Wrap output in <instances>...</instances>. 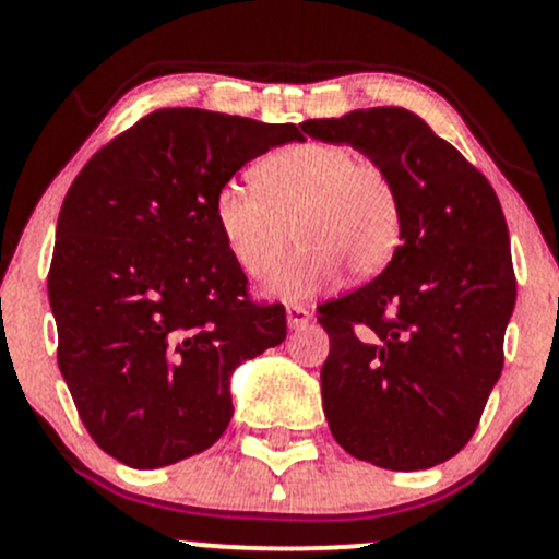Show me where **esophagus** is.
<instances>
[{
	"instance_id": "esophagus-1",
	"label": "esophagus",
	"mask_w": 559,
	"mask_h": 559,
	"mask_svg": "<svg viewBox=\"0 0 559 559\" xmlns=\"http://www.w3.org/2000/svg\"><path fill=\"white\" fill-rule=\"evenodd\" d=\"M286 318L292 329H305L310 323V310L301 305H286Z\"/></svg>"
}]
</instances>
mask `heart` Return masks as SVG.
<instances>
[{"label":"heart","instance_id":"heart-1","mask_svg":"<svg viewBox=\"0 0 559 559\" xmlns=\"http://www.w3.org/2000/svg\"><path fill=\"white\" fill-rule=\"evenodd\" d=\"M258 183L228 181L213 202L223 243L252 278H267L297 239L305 249L271 281V292L299 299L342 275L381 273L402 239V199L381 165L346 144L305 141L262 159Z\"/></svg>","mask_w":559,"mask_h":559}]
</instances>
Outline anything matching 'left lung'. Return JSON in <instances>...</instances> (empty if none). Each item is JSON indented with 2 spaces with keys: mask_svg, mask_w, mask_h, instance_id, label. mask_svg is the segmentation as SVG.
I'll return each instance as SVG.
<instances>
[{
  "mask_svg": "<svg viewBox=\"0 0 559 559\" xmlns=\"http://www.w3.org/2000/svg\"><path fill=\"white\" fill-rule=\"evenodd\" d=\"M301 131L355 146L402 199V243L383 273L318 307L331 342L320 391L333 439L386 471L447 463L476 433L502 376L515 310L499 199L404 107L305 120Z\"/></svg>",
  "mask_w": 559,
  "mask_h": 559,
  "instance_id": "obj_1",
  "label": "left lung"
}]
</instances>
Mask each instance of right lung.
I'll return each instance as SVG.
<instances>
[{"instance_id":"add662e5","label":"right lung","mask_w":559,"mask_h":559,"mask_svg":"<svg viewBox=\"0 0 559 559\" xmlns=\"http://www.w3.org/2000/svg\"><path fill=\"white\" fill-rule=\"evenodd\" d=\"M292 123L197 107L141 118L83 165L57 217L49 305L57 362L92 439L152 471L204 452L234 415L230 376L286 338L258 305L213 202Z\"/></svg>"}]
</instances>
